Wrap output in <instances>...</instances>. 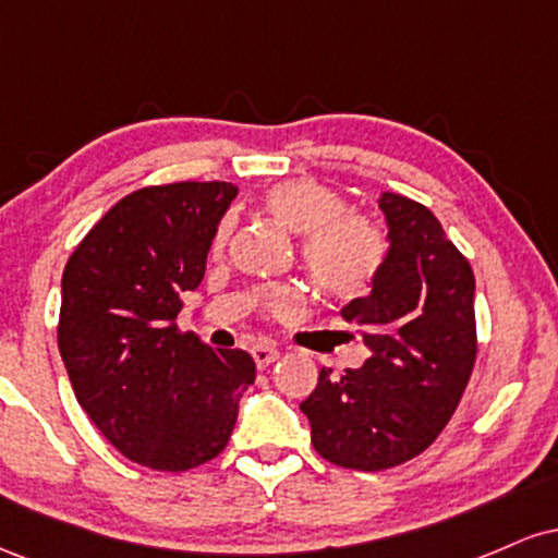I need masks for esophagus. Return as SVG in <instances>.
I'll use <instances>...</instances> for the list:
<instances>
[{
  "label": "esophagus",
  "mask_w": 558,
  "mask_h": 558,
  "mask_svg": "<svg viewBox=\"0 0 558 558\" xmlns=\"http://www.w3.org/2000/svg\"><path fill=\"white\" fill-rule=\"evenodd\" d=\"M252 356H254V362H257V367L265 369V367H270L272 362L280 360V351L270 343H257L252 349Z\"/></svg>",
  "instance_id": "esophagus-1"
}]
</instances>
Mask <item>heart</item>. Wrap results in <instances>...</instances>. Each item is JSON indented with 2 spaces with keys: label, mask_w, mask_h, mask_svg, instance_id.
Here are the masks:
<instances>
[{
  "label": "heart",
  "mask_w": 558,
  "mask_h": 558,
  "mask_svg": "<svg viewBox=\"0 0 558 558\" xmlns=\"http://www.w3.org/2000/svg\"><path fill=\"white\" fill-rule=\"evenodd\" d=\"M265 209L288 230L301 235L299 254L312 280L330 299H362L386 270L390 239L377 220L351 213L345 198L315 178H291L275 183L265 194ZM233 222H220L215 252H222ZM267 317H291L301 312L304 299L296 288H267L259 299Z\"/></svg>",
  "instance_id": "b5f03b06"
}]
</instances>
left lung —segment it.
Wrapping results in <instances>:
<instances>
[{
	"instance_id": "obj_1",
	"label": "left lung",
	"mask_w": 558,
	"mask_h": 558,
	"mask_svg": "<svg viewBox=\"0 0 558 558\" xmlns=\"http://www.w3.org/2000/svg\"><path fill=\"white\" fill-rule=\"evenodd\" d=\"M390 254L373 293L343 306L369 360L301 401L315 451L345 470L377 472L420 457L457 412L477 360L475 275L425 204L383 194Z\"/></svg>"
}]
</instances>
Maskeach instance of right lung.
<instances>
[{"label": "right lung", "instance_id": "add662e5", "mask_svg": "<svg viewBox=\"0 0 558 558\" xmlns=\"http://www.w3.org/2000/svg\"><path fill=\"white\" fill-rule=\"evenodd\" d=\"M239 189L183 181L133 191L83 235L62 272L57 325L75 399L125 459L185 472L228 446L257 367L178 330L183 293Z\"/></svg>", "mask_w": 558, "mask_h": 558}]
</instances>
